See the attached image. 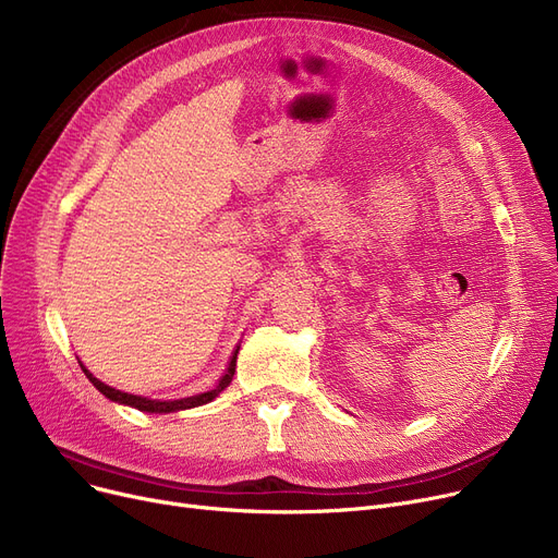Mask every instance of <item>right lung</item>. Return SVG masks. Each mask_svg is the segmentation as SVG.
I'll return each mask as SVG.
<instances>
[{"instance_id": "obj_1", "label": "right lung", "mask_w": 558, "mask_h": 558, "mask_svg": "<svg viewBox=\"0 0 558 558\" xmlns=\"http://www.w3.org/2000/svg\"><path fill=\"white\" fill-rule=\"evenodd\" d=\"M240 350V348H238ZM238 350H234V355H232V360H230V364H228V371H226V375L219 379V385L213 389V391H208V393H198V396H192V398H181V400H149V398H142V396H131V393H124V391H117V389H112V387H108V385H104V383H99V379L87 371L83 364H81V368H83V373H85V377L90 379V383L106 396V398H110V400H114V402H122V404H129V407H135V409H140V412H149V414H167V412H179V409H190V407H198V404H205V402H210V400H215L230 383H232V375H234V362H238Z\"/></svg>"}]
</instances>
